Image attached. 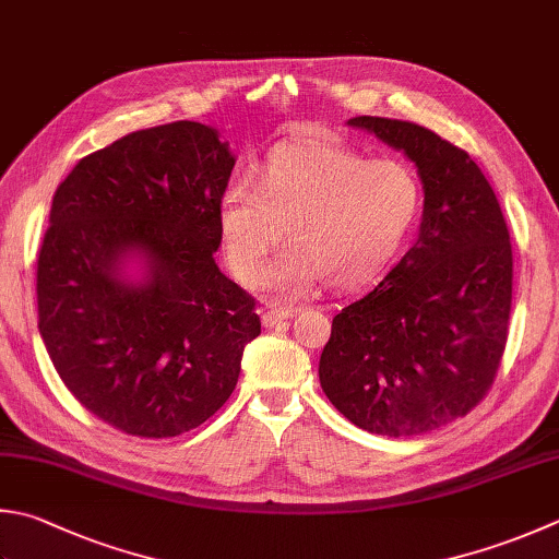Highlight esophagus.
Returning a JSON list of instances; mask_svg holds the SVG:
<instances>
[{
  "label": "esophagus",
  "instance_id": "34e87169",
  "mask_svg": "<svg viewBox=\"0 0 559 559\" xmlns=\"http://www.w3.org/2000/svg\"><path fill=\"white\" fill-rule=\"evenodd\" d=\"M294 316V309H277V307H267L265 311H262V325H267V329H272V325H280L282 321H287Z\"/></svg>",
  "mask_w": 559,
  "mask_h": 559
}]
</instances>
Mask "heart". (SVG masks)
<instances>
[{
  "mask_svg": "<svg viewBox=\"0 0 559 559\" xmlns=\"http://www.w3.org/2000/svg\"><path fill=\"white\" fill-rule=\"evenodd\" d=\"M420 206L424 189L404 163L367 160L333 143H282L258 165V185L226 187L218 230L240 280H250L284 233L290 246L252 284L289 301L321 280L333 289L374 280L404 248Z\"/></svg>",
  "mask_w": 559,
  "mask_h": 559,
  "instance_id": "b5f03b06",
  "label": "heart"
}]
</instances>
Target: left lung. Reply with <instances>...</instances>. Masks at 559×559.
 I'll list each match as a JSON object with an SVG mask.
<instances>
[{"instance_id":"left-lung-1","label":"left lung","mask_w":559,"mask_h":559,"mask_svg":"<svg viewBox=\"0 0 559 559\" xmlns=\"http://www.w3.org/2000/svg\"><path fill=\"white\" fill-rule=\"evenodd\" d=\"M416 165L418 240L333 319L319 362L325 396L357 428L404 438L475 408L509 335L513 255L499 199L472 157L426 126L355 116Z\"/></svg>"}]
</instances>
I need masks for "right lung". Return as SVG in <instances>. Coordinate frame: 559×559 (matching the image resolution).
Listing matches in <instances>:
<instances>
[{
  "mask_svg": "<svg viewBox=\"0 0 559 559\" xmlns=\"http://www.w3.org/2000/svg\"><path fill=\"white\" fill-rule=\"evenodd\" d=\"M234 165L212 126L175 121L82 157L52 197L36 272L40 338L72 396L121 433L202 426L260 335L255 299L214 260Z\"/></svg>",
  "mask_w": 559,
  "mask_h": 559,
  "instance_id": "right-lung-1",
  "label": "right lung"
}]
</instances>
